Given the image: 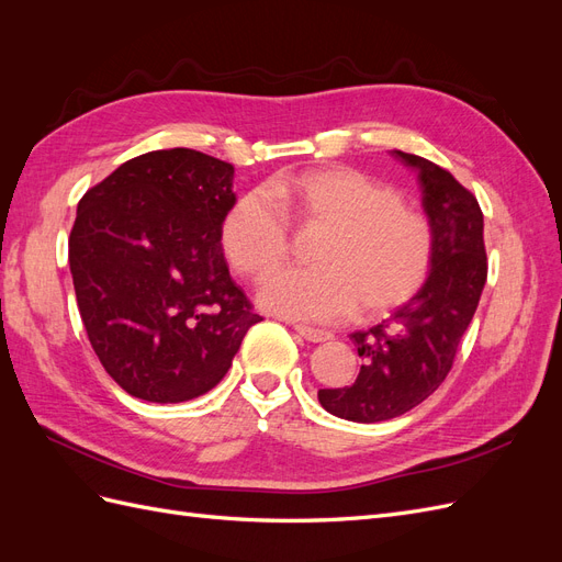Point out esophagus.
I'll list each match as a JSON object with an SVG mask.
<instances>
[{"instance_id": "obj_1", "label": "esophagus", "mask_w": 562, "mask_h": 562, "mask_svg": "<svg viewBox=\"0 0 562 562\" xmlns=\"http://www.w3.org/2000/svg\"><path fill=\"white\" fill-rule=\"evenodd\" d=\"M295 333L302 335L307 342H328V339H333V333L328 330H318V328H310V326H295Z\"/></svg>"}]
</instances>
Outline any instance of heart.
Returning a JSON list of instances; mask_svg holds the SVG:
<instances>
[{
  "label": "heart",
  "instance_id": "heart-1",
  "mask_svg": "<svg viewBox=\"0 0 562 562\" xmlns=\"http://www.w3.org/2000/svg\"><path fill=\"white\" fill-rule=\"evenodd\" d=\"M252 190L220 225L227 262L262 279L291 255V209L304 227L323 229L307 269H285L260 288L269 312L295 321H339L359 310L380 316L413 300L434 265V229L394 187L359 168H312Z\"/></svg>",
  "mask_w": 562,
  "mask_h": 562
}]
</instances>
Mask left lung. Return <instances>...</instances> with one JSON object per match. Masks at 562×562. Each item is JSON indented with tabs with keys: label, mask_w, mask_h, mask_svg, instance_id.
<instances>
[{
	"label": "left lung",
	"mask_w": 562,
	"mask_h": 562,
	"mask_svg": "<svg viewBox=\"0 0 562 562\" xmlns=\"http://www.w3.org/2000/svg\"><path fill=\"white\" fill-rule=\"evenodd\" d=\"M394 157L417 171L434 229V265L413 300L378 326L351 333L361 356L356 382L318 389L330 415L363 424L401 417L443 384L487 279L483 211L475 196L429 159L401 149Z\"/></svg>",
	"instance_id": "1"
}]
</instances>
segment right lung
<instances>
[{"label":"right lung","mask_w":562,"mask_h":562,"mask_svg":"<svg viewBox=\"0 0 562 562\" xmlns=\"http://www.w3.org/2000/svg\"><path fill=\"white\" fill-rule=\"evenodd\" d=\"M234 166L176 147L128 159L81 196L70 232L77 307L126 394L180 403L227 375L262 321L229 277L220 225Z\"/></svg>","instance_id":"obj_1"}]
</instances>
